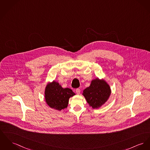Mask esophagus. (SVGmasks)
I'll list each match as a JSON object with an SVG mask.
<instances>
[{
    "label": "esophagus",
    "mask_w": 150,
    "mask_h": 150,
    "mask_svg": "<svg viewBox=\"0 0 150 150\" xmlns=\"http://www.w3.org/2000/svg\"><path fill=\"white\" fill-rule=\"evenodd\" d=\"M76 93L77 94H80V89H76Z\"/></svg>",
    "instance_id": "esophagus-1"
}]
</instances>
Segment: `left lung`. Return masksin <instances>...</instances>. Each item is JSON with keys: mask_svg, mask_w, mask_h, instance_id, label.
I'll return each instance as SVG.
<instances>
[{"mask_svg": "<svg viewBox=\"0 0 150 150\" xmlns=\"http://www.w3.org/2000/svg\"><path fill=\"white\" fill-rule=\"evenodd\" d=\"M111 93L109 84L104 80L96 78L91 80L90 86L85 89L82 95L90 107L98 109L109 100Z\"/></svg>", "mask_w": 150, "mask_h": 150, "instance_id": "8db88e82", "label": "left lung"}]
</instances>
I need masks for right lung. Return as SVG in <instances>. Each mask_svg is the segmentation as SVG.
Instances as JSON below:
<instances>
[{
	"instance_id": "right-lung-1",
	"label": "right lung",
	"mask_w": 150,
	"mask_h": 150,
	"mask_svg": "<svg viewBox=\"0 0 150 150\" xmlns=\"http://www.w3.org/2000/svg\"><path fill=\"white\" fill-rule=\"evenodd\" d=\"M75 94L69 88H63L57 81H53L45 86L44 98L50 108L61 111L68 107L69 98Z\"/></svg>"
}]
</instances>
